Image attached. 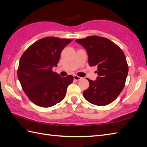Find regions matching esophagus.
<instances>
[{"label": "esophagus", "instance_id": "obj_1", "mask_svg": "<svg viewBox=\"0 0 147 147\" xmlns=\"http://www.w3.org/2000/svg\"><path fill=\"white\" fill-rule=\"evenodd\" d=\"M82 78V77H78V76H77V75H74V79L75 80H76V81L80 80Z\"/></svg>", "mask_w": 147, "mask_h": 147}]
</instances>
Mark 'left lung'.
<instances>
[{"label":"left lung","instance_id":"left-lung-1","mask_svg":"<svg viewBox=\"0 0 147 147\" xmlns=\"http://www.w3.org/2000/svg\"><path fill=\"white\" fill-rule=\"evenodd\" d=\"M85 48L90 66L97 67L96 80L87 78L90 86L84 91V98L90 103L104 106L112 103L122 91L128 74L124 52L109 39L96 35L75 40Z\"/></svg>","mask_w":147,"mask_h":147}]
</instances>
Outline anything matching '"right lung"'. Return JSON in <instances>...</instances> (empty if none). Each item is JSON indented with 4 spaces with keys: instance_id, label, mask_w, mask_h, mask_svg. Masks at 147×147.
Masks as SVG:
<instances>
[{
    "instance_id": "1",
    "label": "right lung",
    "mask_w": 147,
    "mask_h": 147,
    "mask_svg": "<svg viewBox=\"0 0 147 147\" xmlns=\"http://www.w3.org/2000/svg\"><path fill=\"white\" fill-rule=\"evenodd\" d=\"M72 40L47 37L31 45L22 55L18 69V78L22 88L34 104L50 107L63 100L74 77H60L53 72L61 53Z\"/></svg>"
}]
</instances>
